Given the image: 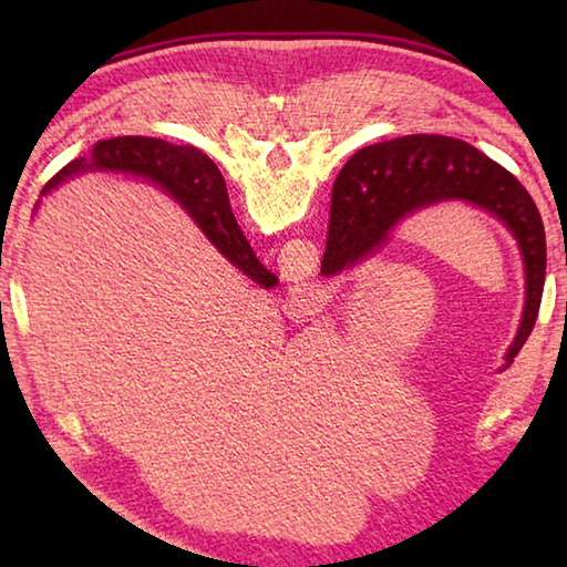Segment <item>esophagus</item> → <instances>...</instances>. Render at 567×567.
Returning <instances> with one entry per match:
<instances>
[{
  "mask_svg": "<svg viewBox=\"0 0 567 567\" xmlns=\"http://www.w3.org/2000/svg\"><path fill=\"white\" fill-rule=\"evenodd\" d=\"M290 302L300 310L307 312H318L320 307L328 302V295H324L322 285L312 282V280H295V285H290Z\"/></svg>",
  "mask_w": 567,
  "mask_h": 567,
  "instance_id": "obj_1",
  "label": "esophagus"
}]
</instances>
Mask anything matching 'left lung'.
Instances as JSON below:
<instances>
[{
	"label": "left lung",
	"mask_w": 567,
	"mask_h": 567,
	"mask_svg": "<svg viewBox=\"0 0 567 567\" xmlns=\"http://www.w3.org/2000/svg\"><path fill=\"white\" fill-rule=\"evenodd\" d=\"M460 199L511 229L525 265V312L507 362L533 332L545 285V227L527 189L511 172L463 140L408 134L352 155L332 185L322 275L350 270L388 243L402 219Z\"/></svg>",
	"instance_id": "obj_1"
}]
</instances>
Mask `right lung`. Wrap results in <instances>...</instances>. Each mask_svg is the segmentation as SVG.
Wrapping results in <instances>:
<instances>
[{
  "label": "right lung",
  "instance_id": "1",
  "mask_svg": "<svg viewBox=\"0 0 567 567\" xmlns=\"http://www.w3.org/2000/svg\"><path fill=\"white\" fill-rule=\"evenodd\" d=\"M87 169H120L147 177L167 189L187 209L199 229L209 237L229 262L265 287L277 285V277L265 270L252 247L237 227L227 197V185L213 159L195 147H177L157 137H112L92 147L90 157H76L47 182L50 192L66 177Z\"/></svg>",
  "mask_w": 567,
  "mask_h": 567
}]
</instances>
